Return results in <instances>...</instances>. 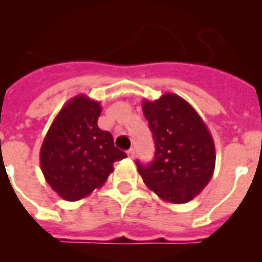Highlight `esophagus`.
I'll return each mask as SVG.
<instances>
[{
  "label": "esophagus",
  "instance_id": "1",
  "mask_svg": "<svg viewBox=\"0 0 262 262\" xmlns=\"http://www.w3.org/2000/svg\"><path fill=\"white\" fill-rule=\"evenodd\" d=\"M127 156H128L129 159H134V156H135V149H134V148H129L128 151H127Z\"/></svg>",
  "mask_w": 262,
  "mask_h": 262
}]
</instances>
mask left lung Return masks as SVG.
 <instances>
[{"instance_id": "left-lung-1", "label": "left lung", "mask_w": 262, "mask_h": 262, "mask_svg": "<svg viewBox=\"0 0 262 262\" xmlns=\"http://www.w3.org/2000/svg\"><path fill=\"white\" fill-rule=\"evenodd\" d=\"M154 134L155 160L136 161L148 189L163 201L181 205L191 201L211 180L215 144L209 128L193 106L174 93L142 103Z\"/></svg>"}]
</instances>
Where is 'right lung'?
<instances>
[{
	"label": "right lung",
	"instance_id": "add662e5",
	"mask_svg": "<svg viewBox=\"0 0 262 262\" xmlns=\"http://www.w3.org/2000/svg\"><path fill=\"white\" fill-rule=\"evenodd\" d=\"M101 103L85 94L71 98L53 119L40 148V168L53 191L62 200L85 198L99 189L127 157L113 136L98 127Z\"/></svg>",
	"mask_w": 262,
	"mask_h": 262
}]
</instances>
